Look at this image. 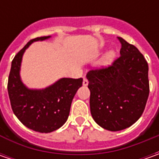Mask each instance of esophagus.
I'll use <instances>...</instances> for the list:
<instances>
[{"mask_svg":"<svg viewBox=\"0 0 159 159\" xmlns=\"http://www.w3.org/2000/svg\"><path fill=\"white\" fill-rule=\"evenodd\" d=\"M89 85V80H87V78L83 79V86H88Z\"/></svg>","mask_w":159,"mask_h":159,"instance_id":"esophagus-1","label":"esophagus"}]
</instances>
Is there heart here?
I'll return each instance as SVG.
<instances>
[{
    "label": "heart",
    "instance_id": "1",
    "mask_svg": "<svg viewBox=\"0 0 159 159\" xmlns=\"http://www.w3.org/2000/svg\"><path fill=\"white\" fill-rule=\"evenodd\" d=\"M115 58V52L114 51H109L108 53L105 54V56L102 57V63L103 64H111L113 61V59Z\"/></svg>",
    "mask_w": 159,
    "mask_h": 159
}]
</instances>
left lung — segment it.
<instances>
[{
    "mask_svg": "<svg viewBox=\"0 0 159 159\" xmlns=\"http://www.w3.org/2000/svg\"><path fill=\"white\" fill-rule=\"evenodd\" d=\"M120 57L106 68L89 70L90 111L102 128L120 131L134 124L149 97V66L136 47L119 37Z\"/></svg>",
    "mask_w": 159,
    "mask_h": 159,
    "instance_id": "left-lung-1",
    "label": "left lung"
}]
</instances>
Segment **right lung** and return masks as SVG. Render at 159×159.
Returning <instances> with one entry per match:
<instances>
[{
	"instance_id": "add662e5",
	"label": "right lung",
	"mask_w": 159,
	"mask_h": 159,
	"mask_svg": "<svg viewBox=\"0 0 159 159\" xmlns=\"http://www.w3.org/2000/svg\"><path fill=\"white\" fill-rule=\"evenodd\" d=\"M51 36L30 40L17 53L11 63L8 92L13 112L26 127L40 133H50L60 128L70 114L71 102L83 80L63 78L48 88L31 89L23 83L20 69L23 55L34 41L45 40Z\"/></svg>"
}]
</instances>
